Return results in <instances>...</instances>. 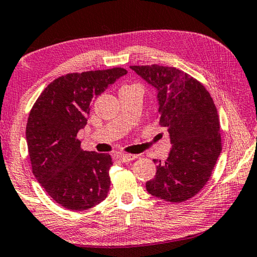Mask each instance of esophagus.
Instances as JSON below:
<instances>
[{
    "instance_id": "1",
    "label": "esophagus",
    "mask_w": 257,
    "mask_h": 257,
    "mask_svg": "<svg viewBox=\"0 0 257 257\" xmlns=\"http://www.w3.org/2000/svg\"><path fill=\"white\" fill-rule=\"evenodd\" d=\"M116 159H119L122 162H129L132 160H135L137 159V156H134V154H125V153H120L116 156Z\"/></svg>"
}]
</instances>
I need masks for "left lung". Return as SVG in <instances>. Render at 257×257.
<instances>
[{"label": "left lung", "mask_w": 257, "mask_h": 257, "mask_svg": "<svg viewBox=\"0 0 257 257\" xmlns=\"http://www.w3.org/2000/svg\"><path fill=\"white\" fill-rule=\"evenodd\" d=\"M157 88L158 120L169 132L170 150L158 164L146 190L169 202L193 198L209 181L222 151L217 108L200 81L178 68L160 65L130 66Z\"/></svg>", "instance_id": "8db88e82"}]
</instances>
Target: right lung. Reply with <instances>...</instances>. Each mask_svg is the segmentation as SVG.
Listing matches in <instances>:
<instances>
[{
	"label": "right lung",
	"mask_w": 257,
	"mask_h": 257,
	"mask_svg": "<svg viewBox=\"0 0 257 257\" xmlns=\"http://www.w3.org/2000/svg\"><path fill=\"white\" fill-rule=\"evenodd\" d=\"M124 74L121 67L68 73L48 84L31 109L26 140L32 172L64 208L85 210L107 197L111 156L83 151L76 137L92 101Z\"/></svg>",
	"instance_id": "obj_1"
}]
</instances>
